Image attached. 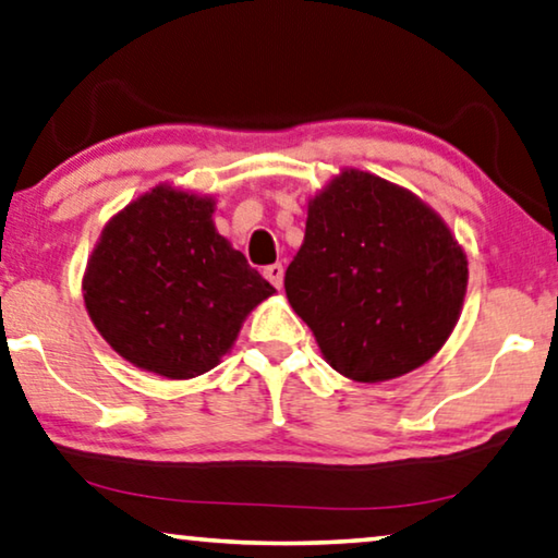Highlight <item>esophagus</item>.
I'll use <instances>...</instances> for the list:
<instances>
[{"label":"esophagus","instance_id":"1","mask_svg":"<svg viewBox=\"0 0 558 558\" xmlns=\"http://www.w3.org/2000/svg\"><path fill=\"white\" fill-rule=\"evenodd\" d=\"M263 276L268 278V280L272 282V286L280 288V286H282V276H286V268H282L280 263H272V265H268V268L263 270Z\"/></svg>","mask_w":558,"mask_h":558}]
</instances>
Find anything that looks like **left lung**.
Instances as JSON below:
<instances>
[{
  "label": "left lung",
  "mask_w": 558,
  "mask_h": 558,
  "mask_svg": "<svg viewBox=\"0 0 558 558\" xmlns=\"http://www.w3.org/2000/svg\"><path fill=\"white\" fill-rule=\"evenodd\" d=\"M469 260L411 190L343 170L307 203L286 295L345 378L378 384L434 359L459 323Z\"/></svg>",
  "instance_id": "left-lung-1"
}]
</instances>
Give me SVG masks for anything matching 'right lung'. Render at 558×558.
<instances>
[{"mask_svg": "<svg viewBox=\"0 0 558 558\" xmlns=\"http://www.w3.org/2000/svg\"><path fill=\"white\" fill-rule=\"evenodd\" d=\"M215 199L157 185L107 222L85 305L112 351L170 380L220 363L257 303L276 293L213 226Z\"/></svg>", "mask_w": 558, "mask_h": 558, "instance_id": "add662e5", "label": "right lung"}]
</instances>
